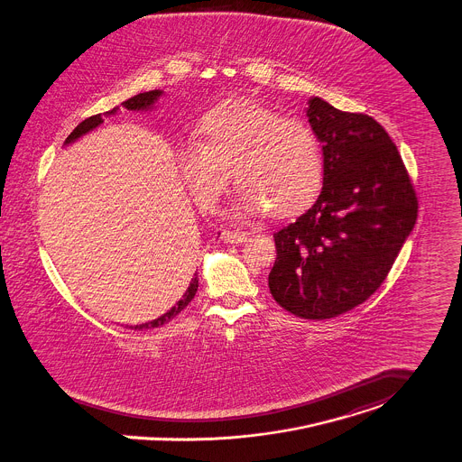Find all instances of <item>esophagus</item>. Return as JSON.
Masks as SVG:
<instances>
[{
  "mask_svg": "<svg viewBox=\"0 0 462 462\" xmlns=\"http://www.w3.org/2000/svg\"><path fill=\"white\" fill-rule=\"evenodd\" d=\"M220 238L226 242V244H244L249 240V233L245 231H222L220 233Z\"/></svg>",
  "mask_w": 462,
  "mask_h": 462,
  "instance_id": "1",
  "label": "esophagus"
}]
</instances>
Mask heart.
<instances>
[{"mask_svg":"<svg viewBox=\"0 0 462 462\" xmlns=\"http://www.w3.org/2000/svg\"><path fill=\"white\" fill-rule=\"evenodd\" d=\"M180 174L194 201L215 208L231 171L240 183L238 213L266 208L288 217L307 208L323 185V152L312 128L252 102H227L208 111L198 141L176 150Z\"/></svg>","mask_w":462,"mask_h":462,"instance_id":"heart-1","label":"heart"}]
</instances>
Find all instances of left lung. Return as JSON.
<instances>
[{
	"instance_id": "left-lung-1",
	"label": "left lung",
	"mask_w": 462,
	"mask_h": 462,
	"mask_svg": "<svg viewBox=\"0 0 462 462\" xmlns=\"http://www.w3.org/2000/svg\"><path fill=\"white\" fill-rule=\"evenodd\" d=\"M323 144V189L312 208L273 235L275 301L303 319L364 303L415 227L419 201L397 146L378 122L319 97L307 107Z\"/></svg>"
}]
</instances>
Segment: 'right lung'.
Masks as SVG:
<instances>
[{
	"mask_svg": "<svg viewBox=\"0 0 462 462\" xmlns=\"http://www.w3.org/2000/svg\"><path fill=\"white\" fill-rule=\"evenodd\" d=\"M162 95H164V91H161V89L144 91V93H139V95H135V97L128 98V100H125L122 106H124L125 109H128V111H150V109L155 106V102H157ZM116 111H118V107H115L113 111L106 113V116L115 115ZM100 124H104L102 115H95V116L86 118L84 122H81L79 125L76 126V128L70 132V135L65 139V144L74 143L76 139H79V137L84 135V134L91 132L93 128H97ZM198 286H199V281H198V273H196V275H194V279L190 281V284H189L187 291L183 293V298H181V300H178V301H176V305H174V307H171L166 314H162L161 318H157V319H153V321H148V323H143V325H135V327H130V328H132V330H148V328H157V327H162L164 323H169L172 318H176V316H178V314H180V312H181V310L190 303V300L196 296Z\"/></svg>",
	"mask_w": 462,
	"mask_h": 462,
	"instance_id": "obj_1",
	"label": "right lung"
}]
</instances>
